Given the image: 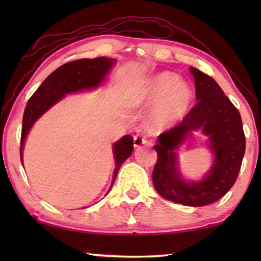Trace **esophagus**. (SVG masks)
Listing matches in <instances>:
<instances>
[{
  "instance_id": "esophagus-1",
  "label": "esophagus",
  "mask_w": 261,
  "mask_h": 261,
  "mask_svg": "<svg viewBox=\"0 0 261 261\" xmlns=\"http://www.w3.org/2000/svg\"><path fill=\"white\" fill-rule=\"evenodd\" d=\"M133 140H134L135 147H139V146L144 145L147 142V138H146V135H144V134H135Z\"/></svg>"
}]
</instances>
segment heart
<instances>
[{
	"label": "heart",
	"mask_w": 261,
	"mask_h": 261,
	"mask_svg": "<svg viewBox=\"0 0 261 261\" xmlns=\"http://www.w3.org/2000/svg\"><path fill=\"white\" fill-rule=\"evenodd\" d=\"M144 101L156 102L149 119V126L153 129H163L187 115L192 102V91L187 83L179 81L176 73L165 71L146 82Z\"/></svg>",
	"instance_id": "heart-1"
}]
</instances>
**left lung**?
Instances as JSON below:
<instances>
[{"label":"left lung","mask_w":261,"mask_h":261,"mask_svg":"<svg viewBox=\"0 0 261 261\" xmlns=\"http://www.w3.org/2000/svg\"><path fill=\"white\" fill-rule=\"evenodd\" d=\"M195 78L197 103L181 122L158 137L153 169L155 190L169 201L189 206L214 203L233 187L240 172L246 148L241 115L222 89L212 77L190 67ZM202 127L210 135L211 148L216 153L212 171L198 184H187L175 167L174 149L190 130Z\"/></svg>","instance_id":"1"}]
</instances>
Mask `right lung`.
I'll return each instance as SVG.
<instances>
[{
    "instance_id": "right-lung-1",
    "label": "right lung",
    "mask_w": 261,
    "mask_h": 261,
    "mask_svg": "<svg viewBox=\"0 0 261 261\" xmlns=\"http://www.w3.org/2000/svg\"><path fill=\"white\" fill-rule=\"evenodd\" d=\"M114 64L113 59L98 57L95 59H78L66 63L58 67L49 74L37 91L28 99L22 119V130H21L20 158L22 162V147L24 139L33 123L44 114L46 110L58 102L60 98L69 92H74L90 89L99 84ZM133 138L126 135L114 145V156L116 167L114 171L113 183L116 179L121 165L133 152Z\"/></svg>"
}]
</instances>
